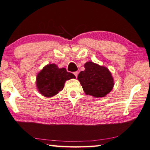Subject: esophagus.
I'll return each instance as SVG.
<instances>
[{
  "instance_id": "34e87169",
  "label": "esophagus",
  "mask_w": 150,
  "mask_h": 150,
  "mask_svg": "<svg viewBox=\"0 0 150 150\" xmlns=\"http://www.w3.org/2000/svg\"><path fill=\"white\" fill-rule=\"evenodd\" d=\"M74 74L76 78H77L78 77V74H79V71H74Z\"/></svg>"
}]
</instances>
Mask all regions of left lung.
<instances>
[{
    "label": "left lung",
    "instance_id": "obj_1",
    "mask_svg": "<svg viewBox=\"0 0 150 150\" xmlns=\"http://www.w3.org/2000/svg\"><path fill=\"white\" fill-rule=\"evenodd\" d=\"M85 70L81 71L78 76L86 95L94 97H103L107 95L114 87V79L107 68L88 62L84 64Z\"/></svg>",
    "mask_w": 150,
    "mask_h": 150
}]
</instances>
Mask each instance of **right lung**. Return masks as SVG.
<instances>
[{"mask_svg": "<svg viewBox=\"0 0 150 150\" xmlns=\"http://www.w3.org/2000/svg\"><path fill=\"white\" fill-rule=\"evenodd\" d=\"M71 79H76L75 76L66 68H59L57 65L50 64L37 74L36 87L43 96L51 97L63 90L65 82Z\"/></svg>", "mask_w": 150, "mask_h": 150, "instance_id": "1", "label": "right lung"}]
</instances>
